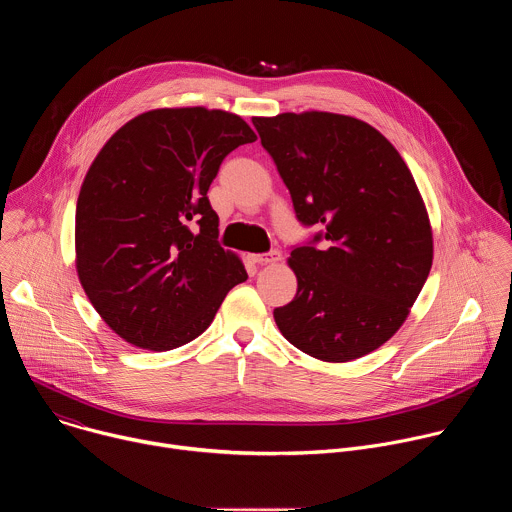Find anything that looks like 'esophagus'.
Returning a JSON list of instances; mask_svg holds the SVG:
<instances>
[{"label": "esophagus", "instance_id": "esophagus-1", "mask_svg": "<svg viewBox=\"0 0 512 512\" xmlns=\"http://www.w3.org/2000/svg\"><path fill=\"white\" fill-rule=\"evenodd\" d=\"M249 259L257 265H267V263H277L281 261V253L279 251H271V253H263V255H249Z\"/></svg>", "mask_w": 512, "mask_h": 512}]
</instances>
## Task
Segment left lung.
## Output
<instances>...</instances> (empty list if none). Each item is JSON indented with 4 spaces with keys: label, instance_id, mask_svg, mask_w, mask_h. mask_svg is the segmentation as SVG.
I'll return each mask as SVG.
<instances>
[{
    "label": "left lung",
    "instance_id": "1",
    "mask_svg": "<svg viewBox=\"0 0 512 512\" xmlns=\"http://www.w3.org/2000/svg\"><path fill=\"white\" fill-rule=\"evenodd\" d=\"M304 225L324 247L287 259L296 298L273 310L285 340L324 362L383 346L407 320L429 275L433 233L395 145L356 117L304 111L253 117Z\"/></svg>",
    "mask_w": 512,
    "mask_h": 512
}]
</instances>
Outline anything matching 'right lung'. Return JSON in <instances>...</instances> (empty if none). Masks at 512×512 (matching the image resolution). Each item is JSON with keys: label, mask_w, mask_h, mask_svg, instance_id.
<instances>
[{"label": "right lung", "mask_w": 512, "mask_h": 512, "mask_svg": "<svg viewBox=\"0 0 512 512\" xmlns=\"http://www.w3.org/2000/svg\"><path fill=\"white\" fill-rule=\"evenodd\" d=\"M255 131L206 107L145 111L93 160L77 200L75 265L103 322L125 342L164 352L198 338L247 279L218 245L208 188Z\"/></svg>", "instance_id": "right-lung-1"}]
</instances>
